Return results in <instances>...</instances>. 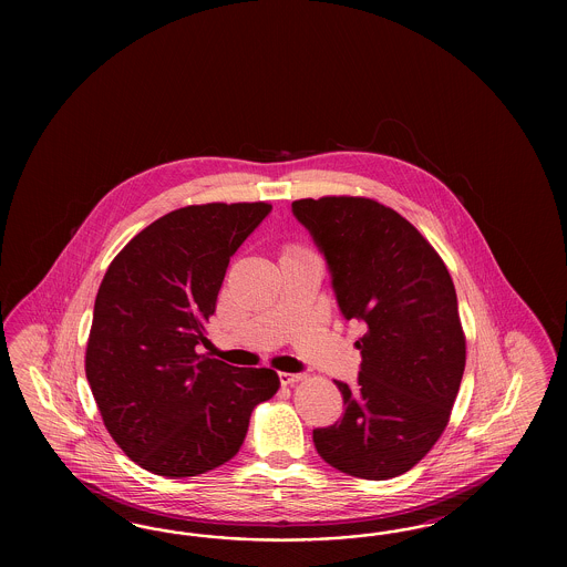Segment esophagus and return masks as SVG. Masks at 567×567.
<instances>
[{
	"instance_id": "obj_1",
	"label": "esophagus",
	"mask_w": 567,
	"mask_h": 567,
	"mask_svg": "<svg viewBox=\"0 0 567 567\" xmlns=\"http://www.w3.org/2000/svg\"><path fill=\"white\" fill-rule=\"evenodd\" d=\"M278 377H280V382H282V384L291 386V384H295V382H299V380L303 378V374H292V372H280Z\"/></svg>"
}]
</instances>
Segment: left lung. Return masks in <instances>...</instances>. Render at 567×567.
Masks as SVG:
<instances>
[{
	"instance_id": "8db88e82",
	"label": "left lung",
	"mask_w": 567,
	"mask_h": 567,
	"mask_svg": "<svg viewBox=\"0 0 567 567\" xmlns=\"http://www.w3.org/2000/svg\"><path fill=\"white\" fill-rule=\"evenodd\" d=\"M291 209L327 259L344 320L363 328L358 382L334 380L344 412L313 430V445L349 476L395 478L439 441L462 384L453 280L415 226L374 199H299Z\"/></svg>"
}]
</instances>
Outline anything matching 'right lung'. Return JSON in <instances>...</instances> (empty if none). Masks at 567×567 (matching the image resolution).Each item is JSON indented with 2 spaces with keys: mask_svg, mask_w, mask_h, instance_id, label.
<instances>
[{
  "mask_svg": "<svg viewBox=\"0 0 567 567\" xmlns=\"http://www.w3.org/2000/svg\"><path fill=\"white\" fill-rule=\"evenodd\" d=\"M270 212L261 202L174 209L103 276L86 380L112 439L152 474L187 478L233 460L251 412L280 386L270 368L199 353L228 261Z\"/></svg>",
  "mask_w": 567,
  "mask_h": 567,
  "instance_id": "right-lung-1",
  "label": "right lung"
}]
</instances>
